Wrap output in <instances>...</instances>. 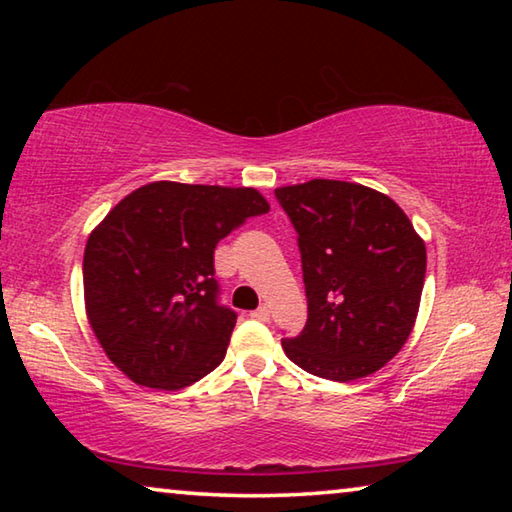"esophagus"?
I'll return each mask as SVG.
<instances>
[{"instance_id":"34e87169","label":"esophagus","mask_w":512,"mask_h":512,"mask_svg":"<svg viewBox=\"0 0 512 512\" xmlns=\"http://www.w3.org/2000/svg\"><path fill=\"white\" fill-rule=\"evenodd\" d=\"M250 316H253L255 320H268V316H271V309H268V305H262V307H257Z\"/></svg>"}]
</instances>
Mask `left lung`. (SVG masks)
I'll use <instances>...</instances> for the list:
<instances>
[{
    "label": "left lung",
    "instance_id": "1",
    "mask_svg": "<svg viewBox=\"0 0 512 512\" xmlns=\"http://www.w3.org/2000/svg\"><path fill=\"white\" fill-rule=\"evenodd\" d=\"M298 232L307 325L282 339L311 375L354 381L384 368L420 309L427 248L393 198L345 180L277 187Z\"/></svg>",
    "mask_w": 512,
    "mask_h": 512
}]
</instances>
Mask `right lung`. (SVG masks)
I'll return each instance as SVG.
<instances>
[{
    "instance_id": "right-lung-1",
    "label": "right lung",
    "mask_w": 512,
    "mask_h": 512,
    "mask_svg": "<svg viewBox=\"0 0 512 512\" xmlns=\"http://www.w3.org/2000/svg\"><path fill=\"white\" fill-rule=\"evenodd\" d=\"M268 210L253 187L158 180L121 198L92 230L85 314L128 379L180 391L219 366L237 314L216 302L214 248Z\"/></svg>"
}]
</instances>
